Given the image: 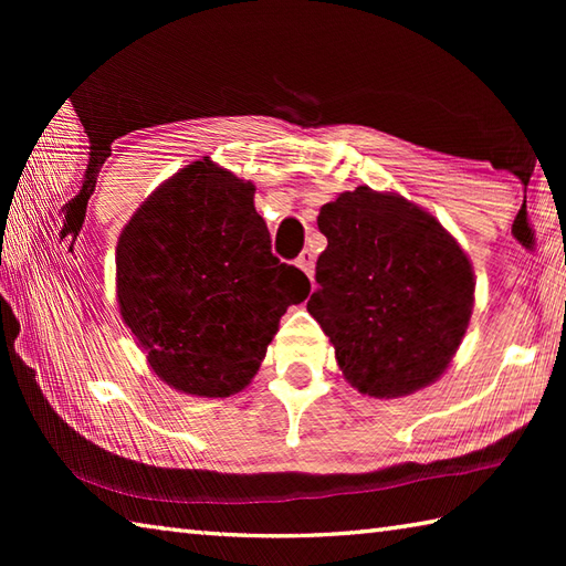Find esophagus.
I'll use <instances>...</instances> for the list:
<instances>
[{"label":"esophagus","mask_w":566,"mask_h":566,"mask_svg":"<svg viewBox=\"0 0 566 566\" xmlns=\"http://www.w3.org/2000/svg\"><path fill=\"white\" fill-rule=\"evenodd\" d=\"M296 266H300V270L312 280V276H314V254L312 252H302L300 260H296Z\"/></svg>","instance_id":"esophagus-1"}]
</instances>
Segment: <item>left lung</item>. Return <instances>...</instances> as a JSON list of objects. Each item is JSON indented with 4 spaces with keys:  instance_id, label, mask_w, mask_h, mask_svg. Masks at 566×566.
<instances>
[{
    "instance_id": "obj_1",
    "label": "left lung",
    "mask_w": 566,
    "mask_h": 566,
    "mask_svg": "<svg viewBox=\"0 0 566 566\" xmlns=\"http://www.w3.org/2000/svg\"><path fill=\"white\" fill-rule=\"evenodd\" d=\"M327 249L306 310L344 379L377 399L444 375L474 310V270L457 239L397 191L357 187L317 217Z\"/></svg>"
}]
</instances>
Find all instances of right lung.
<instances>
[{"instance_id":"add662e5","label":"right lung","mask_w":566,"mask_h":566,"mask_svg":"<svg viewBox=\"0 0 566 566\" xmlns=\"http://www.w3.org/2000/svg\"><path fill=\"white\" fill-rule=\"evenodd\" d=\"M310 280L272 254L254 185L205 157L151 191L117 242V302L149 367L171 389L242 391L286 306Z\"/></svg>"}]
</instances>
